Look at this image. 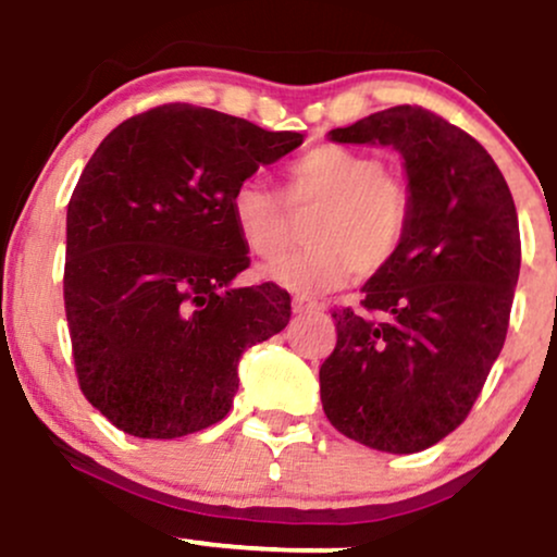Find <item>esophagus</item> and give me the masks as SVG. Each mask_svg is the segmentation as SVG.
<instances>
[{
    "mask_svg": "<svg viewBox=\"0 0 557 557\" xmlns=\"http://www.w3.org/2000/svg\"><path fill=\"white\" fill-rule=\"evenodd\" d=\"M315 299H310V297H292V310L297 312V315H305V312H310V310H315Z\"/></svg>",
    "mask_w": 557,
    "mask_h": 557,
    "instance_id": "34e87169",
    "label": "esophagus"
}]
</instances>
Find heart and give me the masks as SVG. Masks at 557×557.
<instances>
[{"label": "heart", "mask_w": 557, "mask_h": 557, "mask_svg": "<svg viewBox=\"0 0 557 557\" xmlns=\"http://www.w3.org/2000/svg\"><path fill=\"white\" fill-rule=\"evenodd\" d=\"M281 197L292 211L315 208L305 224V250L263 271V278L289 292L336 289L351 273L375 276L407 239L411 189L368 150L320 143L286 163L281 195L258 180L234 187L228 198L234 232L260 260H276L289 242Z\"/></svg>", "instance_id": "obj_1"}]
</instances>
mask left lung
<instances>
[{
	"label": "left lung",
	"mask_w": 557,
	"mask_h": 557,
	"mask_svg": "<svg viewBox=\"0 0 557 557\" xmlns=\"http://www.w3.org/2000/svg\"><path fill=\"white\" fill-rule=\"evenodd\" d=\"M329 137L404 156L411 221L396 258L362 286V307L333 310L320 401L351 441L417 454L467 420L500 355L521 268L519 215L487 150L433 111L404 103Z\"/></svg>",
	"instance_id": "1"
}]
</instances>
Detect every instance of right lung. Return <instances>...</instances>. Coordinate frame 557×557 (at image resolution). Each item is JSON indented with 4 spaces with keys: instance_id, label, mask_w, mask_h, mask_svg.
I'll return each mask as SVG.
<instances>
[{
    "instance_id": "1",
    "label": "right lung",
    "mask_w": 557,
    "mask_h": 557,
    "mask_svg": "<svg viewBox=\"0 0 557 557\" xmlns=\"http://www.w3.org/2000/svg\"><path fill=\"white\" fill-rule=\"evenodd\" d=\"M297 146L289 129L163 103L85 163L67 206L64 312L83 396L114 428L169 441L221 422L242 351L286 329L281 286H228L250 265L228 198Z\"/></svg>"
}]
</instances>
